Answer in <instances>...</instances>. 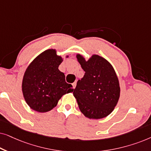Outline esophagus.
I'll return each mask as SVG.
<instances>
[{
	"instance_id": "34e87169",
	"label": "esophagus",
	"mask_w": 151,
	"mask_h": 151,
	"mask_svg": "<svg viewBox=\"0 0 151 151\" xmlns=\"http://www.w3.org/2000/svg\"><path fill=\"white\" fill-rule=\"evenodd\" d=\"M72 86H73V88H75L76 86V82H73V83L72 84Z\"/></svg>"
}]
</instances>
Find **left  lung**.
I'll use <instances>...</instances> for the list:
<instances>
[{"label": "left lung", "instance_id": "1", "mask_svg": "<svg viewBox=\"0 0 151 151\" xmlns=\"http://www.w3.org/2000/svg\"><path fill=\"white\" fill-rule=\"evenodd\" d=\"M76 58L85 71L73 93L80 111L89 119L108 116L120 95L119 80L113 66L98 55H93L87 61L80 54Z\"/></svg>", "mask_w": 151, "mask_h": 151}]
</instances>
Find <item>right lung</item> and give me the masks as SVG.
Here are the masks:
<instances>
[{
	"label": "right lung",
	"instance_id": "1",
	"mask_svg": "<svg viewBox=\"0 0 151 151\" xmlns=\"http://www.w3.org/2000/svg\"><path fill=\"white\" fill-rule=\"evenodd\" d=\"M63 60L55 49H47L27 68L22 91L27 104L33 110L40 113L51 111L63 95L73 92V86L65 81V73L58 69Z\"/></svg>",
	"mask_w": 151,
	"mask_h": 151
}]
</instances>
